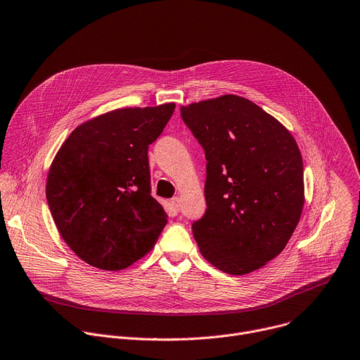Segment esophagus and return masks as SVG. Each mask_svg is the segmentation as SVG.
I'll return each instance as SVG.
<instances>
[{
	"label": "esophagus",
	"instance_id": "obj_1",
	"mask_svg": "<svg viewBox=\"0 0 360 360\" xmlns=\"http://www.w3.org/2000/svg\"><path fill=\"white\" fill-rule=\"evenodd\" d=\"M171 205H172V207L178 212L179 209H181V199L178 198V196H175V198H172L171 199Z\"/></svg>",
	"mask_w": 360,
	"mask_h": 360
}]
</instances>
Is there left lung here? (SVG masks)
Segmentation results:
<instances>
[{
  "label": "left lung",
  "mask_w": 360,
  "mask_h": 360,
  "mask_svg": "<svg viewBox=\"0 0 360 360\" xmlns=\"http://www.w3.org/2000/svg\"><path fill=\"white\" fill-rule=\"evenodd\" d=\"M181 115L207 161V209L192 224L200 255L231 276L262 269L287 246L305 202L292 134L236 94L192 103Z\"/></svg>",
  "instance_id": "8db88e82"
}]
</instances>
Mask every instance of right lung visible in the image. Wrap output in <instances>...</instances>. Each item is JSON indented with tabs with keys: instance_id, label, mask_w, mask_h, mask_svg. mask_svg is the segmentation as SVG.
Returning a JSON list of instances; mask_svg holds the SVG:
<instances>
[{
	"instance_id": "right-lung-1",
	"label": "right lung",
	"mask_w": 360,
	"mask_h": 360,
	"mask_svg": "<svg viewBox=\"0 0 360 360\" xmlns=\"http://www.w3.org/2000/svg\"><path fill=\"white\" fill-rule=\"evenodd\" d=\"M175 103L115 108L77 126L48 172L46 199L72 252L87 264L124 270L153 250L168 214L151 196L148 146Z\"/></svg>"
}]
</instances>
